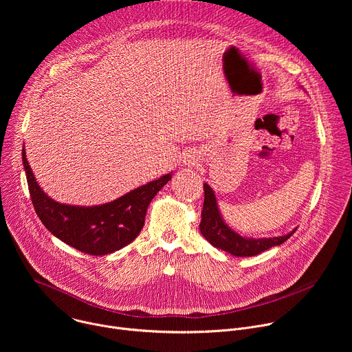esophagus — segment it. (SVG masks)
Listing matches in <instances>:
<instances>
[{
    "label": "esophagus",
    "mask_w": 352,
    "mask_h": 352,
    "mask_svg": "<svg viewBox=\"0 0 352 352\" xmlns=\"http://www.w3.org/2000/svg\"><path fill=\"white\" fill-rule=\"evenodd\" d=\"M185 163H186L188 166H190V164H193V163H195V159H192L190 156H188V157H186V160H185Z\"/></svg>",
    "instance_id": "34e87169"
}]
</instances>
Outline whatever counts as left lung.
Wrapping results in <instances>:
<instances>
[{"label":"left lung","mask_w":352,"mask_h":352,"mask_svg":"<svg viewBox=\"0 0 352 352\" xmlns=\"http://www.w3.org/2000/svg\"><path fill=\"white\" fill-rule=\"evenodd\" d=\"M205 189V202L202 210V221H200V232L216 248L226 250V252L234 256H255L267 250L272 246H277L284 243L295 231L292 230L289 234L274 238H246L241 236L238 232L232 231L223 220L220 210L217 208L216 196L213 189L204 184Z\"/></svg>","instance_id":"1"}]
</instances>
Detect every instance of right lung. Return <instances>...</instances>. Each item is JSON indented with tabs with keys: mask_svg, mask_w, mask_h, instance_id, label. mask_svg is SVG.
Segmentation results:
<instances>
[{
	"mask_svg": "<svg viewBox=\"0 0 352 352\" xmlns=\"http://www.w3.org/2000/svg\"><path fill=\"white\" fill-rule=\"evenodd\" d=\"M22 162L33 208L44 227L69 246L96 256L113 254L139 235L148 204L171 179V174H166L110 204L82 208L58 204L41 190L28 163L25 147Z\"/></svg>",
	"mask_w": 352,
	"mask_h": 352,
	"instance_id": "add662e5",
	"label": "right lung"
}]
</instances>
